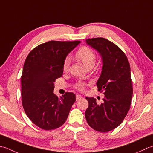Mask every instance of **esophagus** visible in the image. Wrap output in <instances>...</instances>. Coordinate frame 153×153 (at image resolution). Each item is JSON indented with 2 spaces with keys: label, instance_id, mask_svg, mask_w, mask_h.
Segmentation results:
<instances>
[{
  "label": "esophagus",
  "instance_id": "1",
  "mask_svg": "<svg viewBox=\"0 0 153 153\" xmlns=\"http://www.w3.org/2000/svg\"><path fill=\"white\" fill-rule=\"evenodd\" d=\"M82 98V97L80 95H76V101H77V100H81V99Z\"/></svg>",
  "mask_w": 153,
  "mask_h": 153
}]
</instances>
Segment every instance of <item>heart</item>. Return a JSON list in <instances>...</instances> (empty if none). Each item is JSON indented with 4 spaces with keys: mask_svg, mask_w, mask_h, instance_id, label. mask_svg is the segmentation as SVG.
I'll use <instances>...</instances> for the list:
<instances>
[{
    "mask_svg": "<svg viewBox=\"0 0 153 153\" xmlns=\"http://www.w3.org/2000/svg\"><path fill=\"white\" fill-rule=\"evenodd\" d=\"M75 57L77 60L83 63L87 68H93L96 62V53L95 51L88 46H82L76 51ZM70 59L66 58L63 63V70L67 71L70 66ZM76 88L79 89H83L84 88V83H78L76 85Z\"/></svg>",
    "mask_w": 153,
    "mask_h": 153,
    "instance_id": "obj_1",
    "label": "heart"
}]
</instances>
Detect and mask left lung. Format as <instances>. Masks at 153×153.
Listing matches in <instances>:
<instances>
[{"mask_svg": "<svg viewBox=\"0 0 153 153\" xmlns=\"http://www.w3.org/2000/svg\"><path fill=\"white\" fill-rule=\"evenodd\" d=\"M86 43L102 57V71L97 87L105 97L101 104L94 97H86L89 106L85 119L94 130L108 132L121 123L130 109L133 96L130 64L125 53L105 38L87 39Z\"/></svg>", "mask_w": 153, "mask_h": 153, "instance_id": "left-lung-1", "label": "left lung"}]
</instances>
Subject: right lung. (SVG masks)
<instances>
[{
    "label": "right lung",
    "instance_id": "1",
    "mask_svg": "<svg viewBox=\"0 0 153 153\" xmlns=\"http://www.w3.org/2000/svg\"><path fill=\"white\" fill-rule=\"evenodd\" d=\"M80 41H49L27 56L21 76L22 103L28 118L44 130L61 127L76 101L74 93L60 98L53 94L54 82L63 74V63Z\"/></svg>",
    "mask_w": 153,
    "mask_h": 153
}]
</instances>
